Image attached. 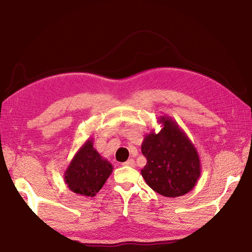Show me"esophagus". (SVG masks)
<instances>
[{"mask_svg": "<svg viewBox=\"0 0 252 252\" xmlns=\"http://www.w3.org/2000/svg\"><path fill=\"white\" fill-rule=\"evenodd\" d=\"M123 164L126 165V167H135V161H134V159H129Z\"/></svg>", "mask_w": 252, "mask_h": 252, "instance_id": "34e87169", "label": "esophagus"}]
</instances>
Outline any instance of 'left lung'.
Segmentation results:
<instances>
[{
	"mask_svg": "<svg viewBox=\"0 0 252 252\" xmlns=\"http://www.w3.org/2000/svg\"><path fill=\"white\" fill-rule=\"evenodd\" d=\"M159 133L144 137L142 153L147 163L141 171L147 185L165 197H180L190 191L201 172L194 144L172 118L161 116Z\"/></svg>",
	"mask_w": 252,
	"mask_h": 252,
	"instance_id": "1",
	"label": "left lung"
}]
</instances>
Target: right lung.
<instances>
[{"label": "right lung", "instance_id": "obj_1", "mask_svg": "<svg viewBox=\"0 0 252 252\" xmlns=\"http://www.w3.org/2000/svg\"><path fill=\"white\" fill-rule=\"evenodd\" d=\"M112 164L103 158L89 138L71 159L63 176L69 189L84 197H94L111 174Z\"/></svg>", "mask_w": 252, "mask_h": 252}]
</instances>
